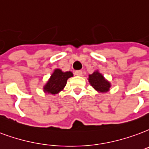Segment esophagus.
<instances>
[{"label":"esophagus","instance_id":"obj_1","mask_svg":"<svg viewBox=\"0 0 149 149\" xmlns=\"http://www.w3.org/2000/svg\"><path fill=\"white\" fill-rule=\"evenodd\" d=\"M75 74L77 76H82V71L81 70H77V71L75 72Z\"/></svg>","mask_w":149,"mask_h":149}]
</instances>
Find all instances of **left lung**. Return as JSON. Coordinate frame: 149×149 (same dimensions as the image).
<instances>
[{"instance_id":"obj_1","label":"left lung","mask_w":149,"mask_h":149,"mask_svg":"<svg viewBox=\"0 0 149 149\" xmlns=\"http://www.w3.org/2000/svg\"><path fill=\"white\" fill-rule=\"evenodd\" d=\"M88 81L97 91L100 92H107L111 88V83L104 78L100 72L96 70L88 77Z\"/></svg>"}]
</instances>
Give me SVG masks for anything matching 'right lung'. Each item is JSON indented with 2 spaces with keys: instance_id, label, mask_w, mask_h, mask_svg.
Returning <instances> with one entry per match:
<instances>
[{
  "instance_id": "add662e5",
  "label": "right lung",
  "mask_w": 149,
  "mask_h": 149,
  "mask_svg": "<svg viewBox=\"0 0 149 149\" xmlns=\"http://www.w3.org/2000/svg\"><path fill=\"white\" fill-rule=\"evenodd\" d=\"M72 76L73 74L72 72H62L61 69H56L47 83L44 85V92L52 95L58 94L63 90L67 83V80Z\"/></svg>"
}]
</instances>
